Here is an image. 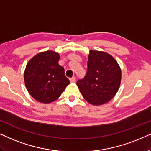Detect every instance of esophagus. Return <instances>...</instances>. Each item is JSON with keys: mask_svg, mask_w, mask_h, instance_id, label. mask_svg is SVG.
Listing matches in <instances>:
<instances>
[{"mask_svg": "<svg viewBox=\"0 0 151 151\" xmlns=\"http://www.w3.org/2000/svg\"><path fill=\"white\" fill-rule=\"evenodd\" d=\"M70 82H71V83H74V82H75V81H76V77H72V78H70Z\"/></svg>", "mask_w": 151, "mask_h": 151, "instance_id": "esophagus-1", "label": "esophagus"}]
</instances>
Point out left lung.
Returning <instances> with one entry per match:
<instances>
[{
	"label": "left lung",
	"instance_id": "obj_1",
	"mask_svg": "<svg viewBox=\"0 0 151 151\" xmlns=\"http://www.w3.org/2000/svg\"><path fill=\"white\" fill-rule=\"evenodd\" d=\"M122 71L111 55L101 51L90 50L85 77L77 85L88 103L99 106L110 101L119 90Z\"/></svg>",
	"mask_w": 151,
	"mask_h": 151
}]
</instances>
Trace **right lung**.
Masks as SVG:
<instances>
[{"mask_svg": "<svg viewBox=\"0 0 151 151\" xmlns=\"http://www.w3.org/2000/svg\"><path fill=\"white\" fill-rule=\"evenodd\" d=\"M59 54L49 50L37 54L26 65V88L37 101L44 104L53 102L70 83L64 68L59 65Z\"/></svg>", "mask_w": 151, "mask_h": 151, "instance_id": "1", "label": "right lung"}]
</instances>
